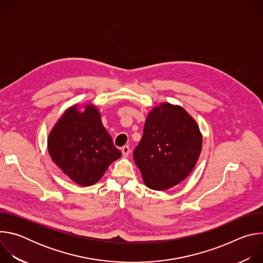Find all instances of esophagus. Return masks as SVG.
I'll return each mask as SVG.
<instances>
[{
  "mask_svg": "<svg viewBox=\"0 0 263 263\" xmlns=\"http://www.w3.org/2000/svg\"><path fill=\"white\" fill-rule=\"evenodd\" d=\"M122 153H123V155H124L125 157L129 156V154H130V147H129V145H124V146L122 147Z\"/></svg>",
  "mask_w": 263,
  "mask_h": 263,
  "instance_id": "34e87169",
  "label": "esophagus"
}]
</instances>
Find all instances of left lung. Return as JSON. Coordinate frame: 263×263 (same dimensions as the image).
<instances>
[{
  "instance_id": "8db88e82",
  "label": "left lung",
  "mask_w": 263,
  "mask_h": 263,
  "mask_svg": "<svg viewBox=\"0 0 263 263\" xmlns=\"http://www.w3.org/2000/svg\"><path fill=\"white\" fill-rule=\"evenodd\" d=\"M201 149L195 120L182 107L163 103L148 114L133 158L148 189L164 191L192 173Z\"/></svg>"
}]
</instances>
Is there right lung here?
I'll use <instances>...</instances> for the list:
<instances>
[{
  "label": "right lung",
  "instance_id": "right-lung-1",
  "mask_svg": "<svg viewBox=\"0 0 263 263\" xmlns=\"http://www.w3.org/2000/svg\"><path fill=\"white\" fill-rule=\"evenodd\" d=\"M48 149L57 166L83 186L98 182L122 155L92 105H87L84 112H79L77 106L66 110L49 135Z\"/></svg>",
  "mask_w": 263,
  "mask_h": 263
}]
</instances>
